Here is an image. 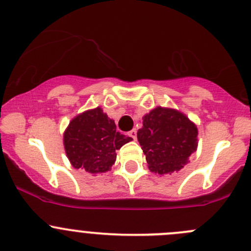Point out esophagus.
I'll return each mask as SVG.
<instances>
[{
  "instance_id": "1",
  "label": "esophagus",
  "mask_w": 251,
  "mask_h": 251,
  "mask_svg": "<svg viewBox=\"0 0 251 251\" xmlns=\"http://www.w3.org/2000/svg\"><path fill=\"white\" fill-rule=\"evenodd\" d=\"M128 136L132 137V138L134 139V141H136V139H137V131H136V130L130 131V132H128Z\"/></svg>"
}]
</instances>
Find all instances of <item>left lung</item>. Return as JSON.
Segmentation results:
<instances>
[{"label":"left lung","mask_w":251,"mask_h":251,"mask_svg":"<svg viewBox=\"0 0 251 251\" xmlns=\"http://www.w3.org/2000/svg\"><path fill=\"white\" fill-rule=\"evenodd\" d=\"M196 125L172 108L156 107L143 117L137 132L139 144L151 172L166 174L179 171L197 149Z\"/></svg>","instance_id":"8db88e82"}]
</instances>
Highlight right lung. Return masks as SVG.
<instances>
[{"label": "right lung", "mask_w": 251, "mask_h": 251, "mask_svg": "<svg viewBox=\"0 0 251 251\" xmlns=\"http://www.w3.org/2000/svg\"><path fill=\"white\" fill-rule=\"evenodd\" d=\"M132 141L117 131L114 120L100 107L72 119L63 133V146L71 165L91 174L104 173L117 160V150Z\"/></svg>", "instance_id": "obj_1"}]
</instances>
